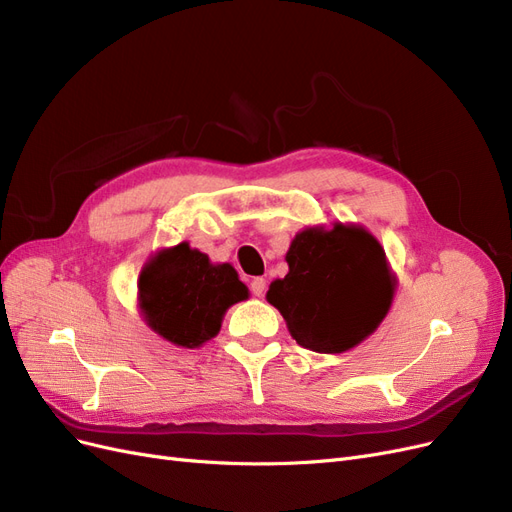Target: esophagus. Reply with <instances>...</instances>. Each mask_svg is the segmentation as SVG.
I'll use <instances>...</instances> for the list:
<instances>
[{"mask_svg":"<svg viewBox=\"0 0 512 512\" xmlns=\"http://www.w3.org/2000/svg\"><path fill=\"white\" fill-rule=\"evenodd\" d=\"M250 290H252L254 297H262V294H265V290H267L265 277H254V280L250 282Z\"/></svg>","mask_w":512,"mask_h":512,"instance_id":"1","label":"esophagus"}]
</instances>
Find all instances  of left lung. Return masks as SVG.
Masks as SVG:
<instances>
[{
    "label": "left lung",
    "mask_w": 512,
    "mask_h": 512,
    "mask_svg": "<svg viewBox=\"0 0 512 512\" xmlns=\"http://www.w3.org/2000/svg\"><path fill=\"white\" fill-rule=\"evenodd\" d=\"M288 275L269 286L297 344L337 354L361 344L389 314L395 275L378 239L363 226L301 230L286 254Z\"/></svg>",
    "instance_id": "obj_1"
}]
</instances>
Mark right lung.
<instances>
[{"instance_id": "obj_1", "label": "right lung", "mask_w": 512, "mask_h": 512, "mask_svg": "<svg viewBox=\"0 0 512 512\" xmlns=\"http://www.w3.org/2000/svg\"><path fill=\"white\" fill-rule=\"evenodd\" d=\"M247 299V288L228 262L179 243L153 256L138 277V307L151 331L181 348H198L220 333L230 305Z\"/></svg>"}]
</instances>
